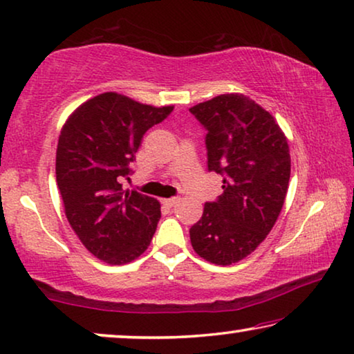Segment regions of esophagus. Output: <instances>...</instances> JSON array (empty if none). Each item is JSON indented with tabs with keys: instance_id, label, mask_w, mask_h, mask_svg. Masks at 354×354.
Instances as JSON below:
<instances>
[{
	"instance_id": "1",
	"label": "esophagus",
	"mask_w": 354,
	"mask_h": 354,
	"mask_svg": "<svg viewBox=\"0 0 354 354\" xmlns=\"http://www.w3.org/2000/svg\"><path fill=\"white\" fill-rule=\"evenodd\" d=\"M162 204L167 205V207H174L178 203V198H169V199H161Z\"/></svg>"
}]
</instances>
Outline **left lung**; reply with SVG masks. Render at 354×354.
Returning <instances> with one entry per match:
<instances>
[{
    "instance_id": "left-lung-1",
    "label": "left lung",
    "mask_w": 354,
    "mask_h": 354,
    "mask_svg": "<svg viewBox=\"0 0 354 354\" xmlns=\"http://www.w3.org/2000/svg\"><path fill=\"white\" fill-rule=\"evenodd\" d=\"M189 112L207 129L209 171L223 194L189 230L194 252L216 266L247 258L268 237L283 207L291 174L290 145L275 118L248 96L226 93Z\"/></svg>"
}]
</instances>
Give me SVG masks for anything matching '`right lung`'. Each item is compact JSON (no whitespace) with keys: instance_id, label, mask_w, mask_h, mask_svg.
<instances>
[{"instance_id":"add662e5","label":"right lung","mask_w":354,"mask_h":354,"mask_svg":"<svg viewBox=\"0 0 354 354\" xmlns=\"http://www.w3.org/2000/svg\"><path fill=\"white\" fill-rule=\"evenodd\" d=\"M107 91L85 101L64 122L57 145V185L64 214L84 247L112 266L128 264L149 248L161 205L123 192L145 131L172 112Z\"/></svg>"}]
</instances>
